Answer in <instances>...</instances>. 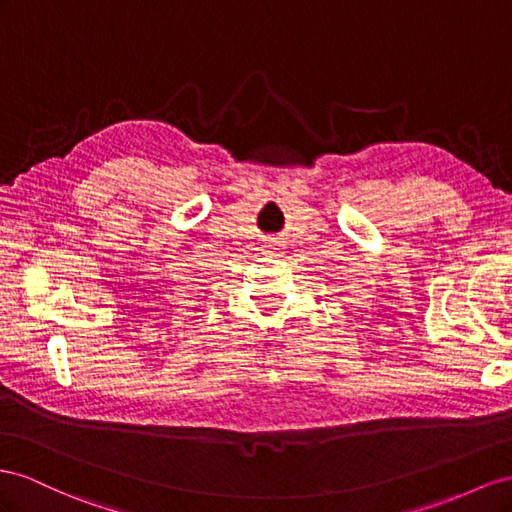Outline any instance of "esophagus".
Returning a JSON list of instances; mask_svg holds the SVG:
<instances>
[{
    "label": "esophagus",
    "mask_w": 512,
    "mask_h": 512,
    "mask_svg": "<svg viewBox=\"0 0 512 512\" xmlns=\"http://www.w3.org/2000/svg\"><path fill=\"white\" fill-rule=\"evenodd\" d=\"M264 248H270L268 253L274 255V257H279L283 253V242H281V238H268L264 242Z\"/></svg>",
    "instance_id": "esophagus-1"
}]
</instances>
